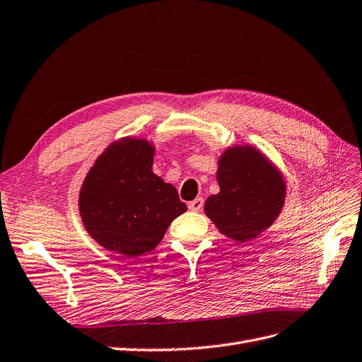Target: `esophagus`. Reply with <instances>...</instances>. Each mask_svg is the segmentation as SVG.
Here are the masks:
<instances>
[{"mask_svg":"<svg viewBox=\"0 0 362 362\" xmlns=\"http://www.w3.org/2000/svg\"><path fill=\"white\" fill-rule=\"evenodd\" d=\"M202 206H204V199L202 198H196L194 201L189 202V208L192 211H201Z\"/></svg>","mask_w":362,"mask_h":362,"instance_id":"esophagus-1","label":"esophagus"}]
</instances>
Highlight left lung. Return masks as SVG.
<instances>
[{"label": "left lung", "instance_id": "1", "mask_svg": "<svg viewBox=\"0 0 362 362\" xmlns=\"http://www.w3.org/2000/svg\"><path fill=\"white\" fill-rule=\"evenodd\" d=\"M218 193L205 201L204 211L218 233L246 243L279 217L287 196L282 172L252 145L228 146L217 161Z\"/></svg>", "mask_w": 362, "mask_h": 362}]
</instances>
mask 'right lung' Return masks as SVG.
<instances>
[{"label": "right lung", "mask_w": 362, "mask_h": 362, "mask_svg": "<svg viewBox=\"0 0 362 362\" xmlns=\"http://www.w3.org/2000/svg\"><path fill=\"white\" fill-rule=\"evenodd\" d=\"M156 146L144 137L112 141L81 184V222L98 245L125 258L156 249L173 218L187 211L172 184L152 172Z\"/></svg>", "instance_id": "right-lung-1"}]
</instances>
